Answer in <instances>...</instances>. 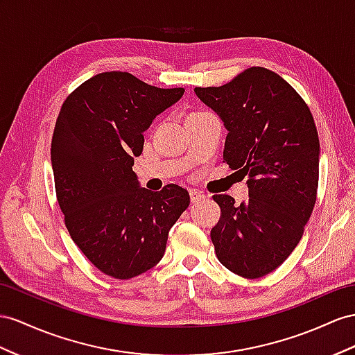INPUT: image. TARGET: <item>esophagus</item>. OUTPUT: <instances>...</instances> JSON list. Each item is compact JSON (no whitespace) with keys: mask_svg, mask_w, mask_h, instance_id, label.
I'll use <instances>...</instances> for the list:
<instances>
[{"mask_svg":"<svg viewBox=\"0 0 355 355\" xmlns=\"http://www.w3.org/2000/svg\"><path fill=\"white\" fill-rule=\"evenodd\" d=\"M189 193H190V201H192L193 204L202 201V199H205V195L201 192V190H198V189H192Z\"/></svg>","mask_w":355,"mask_h":355,"instance_id":"esophagus-1","label":"esophagus"}]
</instances>
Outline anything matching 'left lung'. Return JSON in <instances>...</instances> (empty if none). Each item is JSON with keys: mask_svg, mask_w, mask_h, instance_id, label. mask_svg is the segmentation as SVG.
Returning <instances> with one entry per match:
<instances>
[{"mask_svg": "<svg viewBox=\"0 0 355 355\" xmlns=\"http://www.w3.org/2000/svg\"><path fill=\"white\" fill-rule=\"evenodd\" d=\"M228 130L223 162L248 177L249 201L214 195L220 220L216 255L230 271L258 279L276 270L302 240L320 177V139L304 100L284 78L250 67L222 87L195 88Z\"/></svg>", "mask_w": 355, "mask_h": 355, "instance_id": "8db88e82", "label": "left lung"}]
</instances>
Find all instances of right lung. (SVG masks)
Segmentation results:
<instances>
[{
    "label": "right lung",
    "instance_id": "add662e5",
    "mask_svg": "<svg viewBox=\"0 0 355 355\" xmlns=\"http://www.w3.org/2000/svg\"><path fill=\"white\" fill-rule=\"evenodd\" d=\"M184 88H157L127 71H105L62 103L51 160L70 237L107 276L132 279L153 268L168 234L190 204L186 189L141 187L132 166L144 132Z\"/></svg>",
    "mask_w": 355,
    "mask_h": 355
}]
</instances>
